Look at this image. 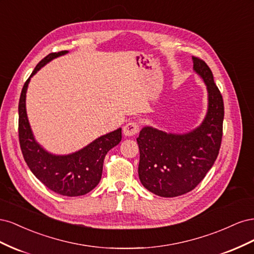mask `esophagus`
Segmentation results:
<instances>
[{
  "label": "esophagus",
  "instance_id": "esophagus-1",
  "mask_svg": "<svg viewBox=\"0 0 254 254\" xmlns=\"http://www.w3.org/2000/svg\"><path fill=\"white\" fill-rule=\"evenodd\" d=\"M139 130L140 126L136 122H129L124 126V128H123V132H124L126 136H132L139 132Z\"/></svg>",
  "mask_w": 254,
  "mask_h": 254
}]
</instances>
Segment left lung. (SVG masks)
I'll use <instances>...</instances> for the list:
<instances>
[{
    "label": "left lung",
    "instance_id": "left-lung-1",
    "mask_svg": "<svg viewBox=\"0 0 254 254\" xmlns=\"http://www.w3.org/2000/svg\"><path fill=\"white\" fill-rule=\"evenodd\" d=\"M191 59L207 91V111L201 124L187 133H167L145 126L136 139L140 181L161 197H177L194 190L211 170L220 148L224 101L210 67L201 59Z\"/></svg>",
    "mask_w": 254,
    "mask_h": 254
}]
</instances>
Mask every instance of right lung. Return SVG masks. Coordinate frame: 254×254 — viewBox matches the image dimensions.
<instances>
[{"label": "right lung", "mask_w": 254, "mask_h": 254, "mask_svg": "<svg viewBox=\"0 0 254 254\" xmlns=\"http://www.w3.org/2000/svg\"><path fill=\"white\" fill-rule=\"evenodd\" d=\"M66 53L49 54L37 64L23 86L19 102V141L25 162L37 178L57 194L75 197L89 193L101 181L105 156L121 142L122 129L99 136L86 147L68 155H54L36 141L26 113L28 83L42 66Z\"/></svg>", "instance_id": "add662e5"}]
</instances>
